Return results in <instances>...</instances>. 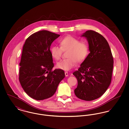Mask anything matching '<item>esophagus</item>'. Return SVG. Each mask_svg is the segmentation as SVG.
<instances>
[{
	"label": "esophagus",
	"mask_w": 129,
	"mask_h": 129,
	"mask_svg": "<svg viewBox=\"0 0 129 129\" xmlns=\"http://www.w3.org/2000/svg\"><path fill=\"white\" fill-rule=\"evenodd\" d=\"M65 76H66V77H67V76H68V75H69L68 73L67 72H65Z\"/></svg>",
	"instance_id": "esophagus-1"
}]
</instances>
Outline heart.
Instances as JSON below:
<instances>
[{"label": "heart", "instance_id": "obj_1", "mask_svg": "<svg viewBox=\"0 0 129 129\" xmlns=\"http://www.w3.org/2000/svg\"><path fill=\"white\" fill-rule=\"evenodd\" d=\"M61 47L53 45L51 48V53L55 60H59L61 57L62 49H69L68 53V58L64 59L57 63L58 68L69 71L75 66L76 61L81 63L83 61L89 53L87 44L80 42V40L72 36L63 38L59 41Z\"/></svg>", "mask_w": 129, "mask_h": 129}]
</instances>
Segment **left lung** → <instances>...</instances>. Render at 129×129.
<instances>
[{
	"instance_id": "1",
	"label": "left lung",
	"mask_w": 129,
	"mask_h": 129,
	"mask_svg": "<svg viewBox=\"0 0 129 129\" xmlns=\"http://www.w3.org/2000/svg\"><path fill=\"white\" fill-rule=\"evenodd\" d=\"M81 37L87 41L90 53L73 74L78 81L76 96L90 101L102 96L110 85L114 60L110 48L102 35L87 30Z\"/></svg>"
}]
</instances>
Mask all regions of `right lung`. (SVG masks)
Wrapping results in <instances>:
<instances>
[{
    "label": "right lung",
    "mask_w": 129,
    "mask_h": 129,
    "mask_svg": "<svg viewBox=\"0 0 129 129\" xmlns=\"http://www.w3.org/2000/svg\"><path fill=\"white\" fill-rule=\"evenodd\" d=\"M60 35L39 31L25 41L19 64V79L25 92L38 101L52 97L65 77L63 70L54 66L50 51L52 43Z\"/></svg>",
    "instance_id": "obj_1"
}]
</instances>
